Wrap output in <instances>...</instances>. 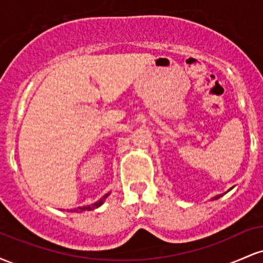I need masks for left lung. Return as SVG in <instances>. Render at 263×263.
Listing matches in <instances>:
<instances>
[{
    "label": "left lung",
    "instance_id": "1",
    "mask_svg": "<svg viewBox=\"0 0 263 263\" xmlns=\"http://www.w3.org/2000/svg\"><path fill=\"white\" fill-rule=\"evenodd\" d=\"M228 192H229V190H228ZM220 197H222V194H219V195H216V197H214L213 200H216V199H219Z\"/></svg>",
    "mask_w": 263,
    "mask_h": 263
}]
</instances>
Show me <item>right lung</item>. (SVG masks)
<instances>
[{
    "label": "right lung",
    "instance_id": "add662e5",
    "mask_svg": "<svg viewBox=\"0 0 263 263\" xmlns=\"http://www.w3.org/2000/svg\"><path fill=\"white\" fill-rule=\"evenodd\" d=\"M108 195H110V193H107V194H105L104 197H102L100 200H98L96 201V203H93V204H90V205H87V206H80V208H78V209H75L74 211H86V210H93V209H98L99 206H101L102 204H104V201H105V199H106Z\"/></svg>",
    "mask_w": 263,
    "mask_h": 263
}]
</instances>
